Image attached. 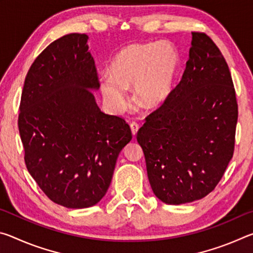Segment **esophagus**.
<instances>
[{"label": "esophagus", "instance_id": "esophagus-1", "mask_svg": "<svg viewBox=\"0 0 253 253\" xmlns=\"http://www.w3.org/2000/svg\"><path fill=\"white\" fill-rule=\"evenodd\" d=\"M130 129H131V132H132V135H136L137 134V131H138V129H139V125L137 123H131L130 124Z\"/></svg>", "mask_w": 253, "mask_h": 253}]
</instances>
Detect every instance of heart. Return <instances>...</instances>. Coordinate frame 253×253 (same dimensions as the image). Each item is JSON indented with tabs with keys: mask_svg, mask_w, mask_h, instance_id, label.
Returning <instances> with one entry per match:
<instances>
[{
	"mask_svg": "<svg viewBox=\"0 0 253 253\" xmlns=\"http://www.w3.org/2000/svg\"><path fill=\"white\" fill-rule=\"evenodd\" d=\"M178 63L177 50L169 42L128 44L111 61L110 76L100 80L102 97L111 108L123 110L129 106L126 89L134 88L137 104L157 108L172 92Z\"/></svg>",
	"mask_w": 253,
	"mask_h": 253,
	"instance_id": "obj_1",
	"label": "heart"
}]
</instances>
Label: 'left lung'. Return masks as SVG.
Masks as SVG:
<instances>
[{
  "label": "left lung",
  "mask_w": 253,
  "mask_h": 253,
  "mask_svg": "<svg viewBox=\"0 0 253 253\" xmlns=\"http://www.w3.org/2000/svg\"><path fill=\"white\" fill-rule=\"evenodd\" d=\"M182 79L137 132L152 190L162 202L200 200L234 152L238 104L228 63L210 37L192 32Z\"/></svg>",
  "instance_id": "left-lung-1"
}]
</instances>
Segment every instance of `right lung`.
I'll list each match as a JSON object with an SVG mask.
<instances>
[{"mask_svg":"<svg viewBox=\"0 0 253 253\" xmlns=\"http://www.w3.org/2000/svg\"><path fill=\"white\" fill-rule=\"evenodd\" d=\"M88 36L70 33L34 60L21 96L19 131L29 173L54 203L84 209L104 198L122 149L131 140L123 118L99 109Z\"/></svg>","mask_w":253,"mask_h":253,"instance_id":"1","label":"right lung"}]
</instances>
